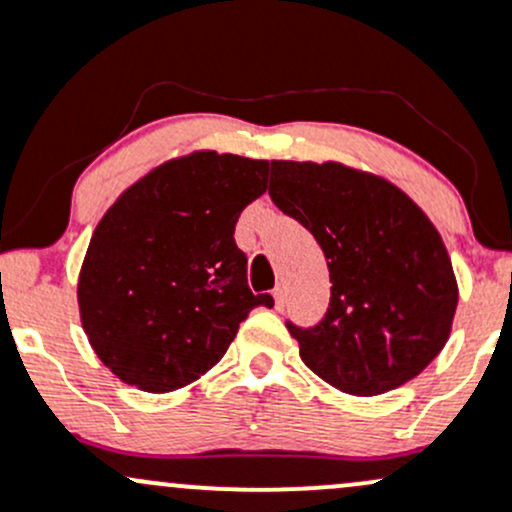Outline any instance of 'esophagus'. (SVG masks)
<instances>
[{"label":"esophagus","mask_w":512,"mask_h":512,"mask_svg":"<svg viewBox=\"0 0 512 512\" xmlns=\"http://www.w3.org/2000/svg\"><path fill=\"white\" fill-rule=\"evenodd\" d=\"M272 297H274V306H277V309L282 311V309H284V289L277 287V289H274V292H272Z\"/></svg>","instance_id":"1"}]
</instances>
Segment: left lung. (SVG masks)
Here are the masks:
<instances>
[{"label":"left lung","instance_id":"1","mask_svg":"<svg viewBox=\"0 0 512 512\" xmlns=\"http://www.w3.org/2000/svg\"><path fill=\"white\" fill-rule=\"evenodd\" d=\"M270 196L314 235L331 277L324 319L287 324L306 368L360 397L417 378L449 341L459 304L432 220L383 176L338 161H272Z\"/></svg>","mask_w":512,"mask_h":512}]
</instances>
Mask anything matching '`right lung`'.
Wrapping results in <instances>:
<instances>
[{
  "mask_svg": "<svg viewBox=\"0 0 512 512\" xmlns=\"http://www.w3.org/2000/svg\"><path fill=\"white\" fill-rule=\"evenodd\" d=\"M267 166L218 152L169 159L102 215L80 267V324L122 383L157 395L191 385L255 306H274L250 292L233 238L267 191Z\"/></svg>",
  "mask_w": 512,
  "mask_h": 512,
  "instance_id": "add662e5",
  "label": "right lung"
}]
</instances>
